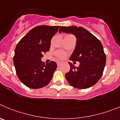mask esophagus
Instances as JSON below:
<instances>
[{"label":"esophagus","mask_w":120,"mask_h":120,"mask_svg":"<svg viewBox=\"0 0 120 120\" xmlns=\"http://www.w3.org/2000/svg\"><path fill=\"white\" fill-rule=\"evenodd\" d=\"M61 64H62V62H59V61H58V62H57V65L60 66L61 65Z\"/></svg>","instance_id":"34e87169"}]
</instances>
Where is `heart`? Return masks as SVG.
Listing matches in <instances>:
<instances>
[{
  "label": "heart",
  "instance_id": "b5f03b06",
  "mask_svg": "<svg viewBox=\"0 0 120 120\" xmlns=\"http://www.w3.org/2000/svg\"><path fill=\"white\" fill-rule=\"evenodd\" d=\"M56 54H57V56H58V58H61V59H62V58H64L66 56L65 53H64V52H58L56 53Z\"/></svg>",
  "mask_w": 120,
  "mask_h": 120
}]
</instances>
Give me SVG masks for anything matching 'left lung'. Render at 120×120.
<instances>
[{"mask_svg": "<svg viewBox=\"0 0 120 120\" xmlns=\"http://www.w3.org/2000/svg\"><path fill=\"white\" fill-rule=\"evenodd\" d=\"M59 32L71 34L76 38V46L70 60L79 62L75 67L71 62L65 78L69 85L78 89L93 86L101 78L106 62V55L100 41L82 27L61 26Z\"/></svg>", "mask_w": 120, "mask_h": 120, "instance_id": "left-lung-1", "label": "left lung"}]
</instances>
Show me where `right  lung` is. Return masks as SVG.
I'll return each mask as SVG.
<instances>
[{"mask_svg": "<svg viewBox=\"0 0 120 120\" xmlns=\"http://www.w3.org/2000/svg\"><path fill=\"white\" fill-rule=\"evenodd\" d=\"M59 26H38L30 30L18 44L13 63L20 81L28 87L38 89L51 82L57 64L54 61L45 65L41 58L49 51L51 41Z\"/></svg>", "mask_w": 120, "mask_h": 120, "instance_id": "1", "label": "right lung"}]
</instances>
